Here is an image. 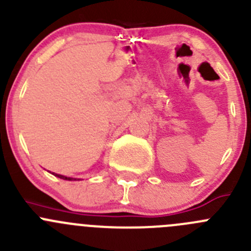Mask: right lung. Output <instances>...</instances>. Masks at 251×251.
Here are the masks:
<instances>
[{
	"mask_svg": "<svg viewBox=\"0 0 251 251\" xmlns=\"http://www.w3.org/2000/svg\"><path fill=\"white\" fill-rule=\"evenodd\" d=\"M56 176L60 177V179H65V180H76L74 179V177H67V176H64V175H60V174H55Z\"/></svg>",
	"mask_w": 251,
	"mask_h": 251,
	"instance_id": "right-lung-1",
	"label": "right lung"
}]
</instances>
